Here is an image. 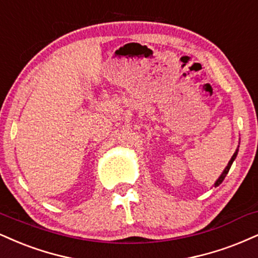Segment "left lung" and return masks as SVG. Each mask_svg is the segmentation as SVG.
<instances>
[{
	"label": "left lung",
	"mask_w": 258,
	"mask_h": 258,
	"mask_svg": "<svg viewBox=\"0 0 258 258\" xmlns=\"http://www.w3.org/2000/svg\"><path fill=\"white\" fill-rule=\"evenodd\" d=\"M239 148V147H238ZM238 150L239 149H237V150H235V153L233 154V156H232V159L229 160V162H228V164L227 166H226V168L223 169V172L221 173V175L219 176L218 178V180H216L215 181V184H214V187H216V186H219L220 184H221V182L223 181V179L226 178V175L228 174V172H229V168H231V166H232V163L234 162V160H235V157H237V155H238Z\"/></svg>",
	"instance_id": "8db88e82"
}]
</instances>
